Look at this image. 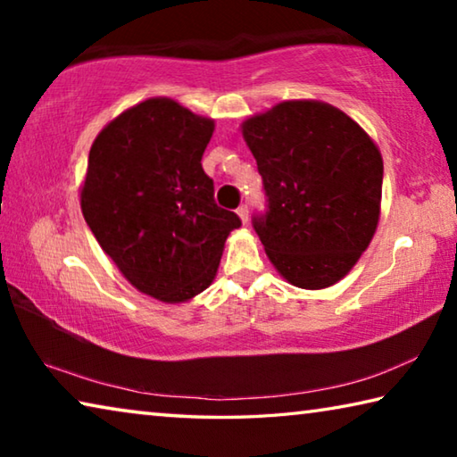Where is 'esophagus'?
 <instances>
[{
    "instance_id": "esophagus-1",
    "label": "esophagus",
    "mask_w": 457,
    "mask_h": 457,
    "mask_svg": "<svg viewBox=\"0 0 457 457\" xmlns=\"http://www.w3.org/2000/svg\"><path fill=\"white\" fill-rule=\"evenodd\" d=\"M236 213H237V218L242 220V223H247V215H250V210H247V205H239Z\"/></svg>"
}]
</instances>
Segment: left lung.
Returning <instances> with one entry per match:
<instances>
[{
  "instance_id": "8db88e82",
  "label": "left lung",
  "mask_w": 457,
  "mask_h": 457,
  "mask_svg": "<svg viewBox=\"0 0 457 457\" xmlns=\"http://www.w3.org/2000/svg\"><path fill=\"white\" fill-rule=\"evenodd\" d=\"M242 135L268 197L253 229L286 282L320 290L351 272L381 215L383 159L365 129L320 100H284Z\"/></svg>"
}]
</instances>
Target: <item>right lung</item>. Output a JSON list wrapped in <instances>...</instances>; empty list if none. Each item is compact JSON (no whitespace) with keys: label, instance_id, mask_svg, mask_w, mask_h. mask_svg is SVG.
Instances as JSON below:
<instances>
[{"label":"right lung","instance_id":"1","mask_svg":"<svg viewBox=\"0 0 457 457\" xmlns=\"http://www.w3.org/2000/svg\"><path fill=\"white\" fill-rule=\"evenodd\" d=\"M213 119L173 98H146L90 146L80 207L96 242L138 292L187 303L218 274L234 212L213 201L201 157Z\"/></svg>","mask_w":457,"mask_h":457}]
</instances>
